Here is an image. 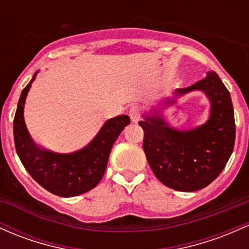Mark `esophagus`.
Wrapping results in <instances>:
<instances>
[{"instance_id": "34e87169", "label": "esophagus", "mask_w": 249, "mask_h": 249, "mask_svg": "<svg viewBox=\"0 0 249 249\" xmlns=\"http://www.w3.org/2000/svg\"><path fill=\"white\" fill-rule=\"evenodd\" d=\"M130 118L133 123H137L141 119V107L138 105H133L130 108Z\"/></svg>"}]
</instances>
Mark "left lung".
Returning <instances> with one entry per match:
<instances>
[{
    "label": "left lung",
    "instance_id": "8db88e82",
    "mask_svg": "<svg viewBox=\"0 0 249 249\" xmlns=\"http://www.w3.org/2000/svg\"><path fill=\"white\" fill-rule=\"evenodd\" d=\"M200 89L209 98L208 122L189 131L169 127L160 117L138 123L144 131L143 149L155 176L178 191L206 188L222 173L235 143V119L231 93L214 71L176 94ZM175 103V100H169Z\"/></svg>",
    "mask_w": 249,
    "mask_h": 249
}]
</instances>
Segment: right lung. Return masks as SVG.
<instances>
[{
    "instance_id": "1",
    "label": "right lung",
    "mask_w": 249,
    "mask_h": 249,
    "mask_svg": "<svg viewBox=\"0 0 249 249\" xmlns=\"http://www.w3.org/2000/svg\"><path fill=\"white\" fill-rule=\"evenodd\" d=\"M36 73L23 89L14 118V142L21 162L28 174L42 188L61 197H72L93 189L103 178L112 145L130 123L129 116L114 117L104 124L86 147L61 155L41 149L26 129L23 107Z\"/></svg>"
}]
</instances>
